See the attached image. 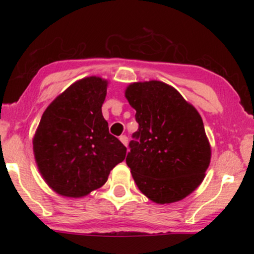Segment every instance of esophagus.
Returning <instances> with one entry per match:
<instances>
[{
	"instance_id": "obj_1",
	"label": "esophagus",
	"mask_w": 254,
	"mask_h": 254,
	"mask_svg": "<svg viewBox=\"0 0 254 254\" xmlns=\"http://www.w3.org/2000/svg\"><path fill=\"white\" fill-rule=\"evenodd\" d=\"M119 139H121L122 143H123V144L125 145V147H127V137L125 136V135H123V136L119 137Z\"/></svg>"
}]
</instances>
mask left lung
Segmentation results:
<instances>
[{
	"instance_id": "obj_1",
	"label": "left lung",
	"mask_w": 254,
	"mask_h": 254,
	"mask_svg": "<svg viewBox=\"0 0 254 254\" xmlns=\"http://www.w3.org/2000/svg\"><path fill=\"white\" fill-rule=\"evenodd\" d=\"M125 98L136 110L139 125L127 156L137 188L154 203L179 202L202 184L210 165L202 117L174 87L161 81L130 83Z\"/></svg>"
}]
</instances>
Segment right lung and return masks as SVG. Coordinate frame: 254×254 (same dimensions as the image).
<instances>
[{
  "label": "right lung",
  "instance_id": "1",
  "mask_svg": "<svg viewBox=\"0 0 254 254\" xmlns=\"http://www.w3.org/2000/svg\"><path fill=\"white\" fill-rule=\"evenodd\" d=\"M107 86L103 77L81 78L44 111L33 154L44 182L60 196H87L125 159L127 148L109 132L101 112Z\"/></svg>",
  "mask_w": 254,
  "mask_h": 254
}]
</instances>
